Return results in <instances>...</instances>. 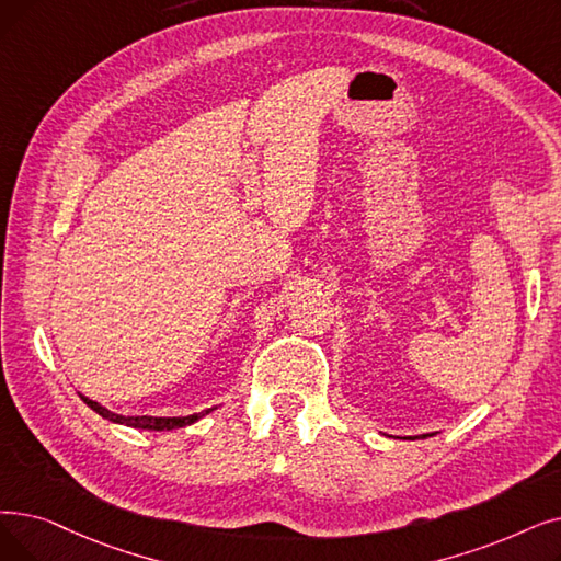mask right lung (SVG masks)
Instances as JSON below:
<instances>
[{
    "mask_svg": "<svg viewBox=\"0 0 561 561\" xmlns=\"http://www.w3.org/2000/svg\"><path fill=\"white\" fill-rule=\"evenodd\" d=\"M82 401H84L91 410L99 412L101 417H105V420H110V422L126 424V426H133V428H149V431H172V428H181V426H187V424H192V422H197L199 417L208 415V412L213 410V408H208V410H204V412H197V415H187V417H146V415H141V417H121V415H116V412H110L107 408H103L101 403H95V401H91V399H87V397H82Z\"/></svg>",
    "mask_w": 561,
    "mask_h": 561,
    "instance_id": "obj_1",
    "label": "right lung"
}]
</instances>
